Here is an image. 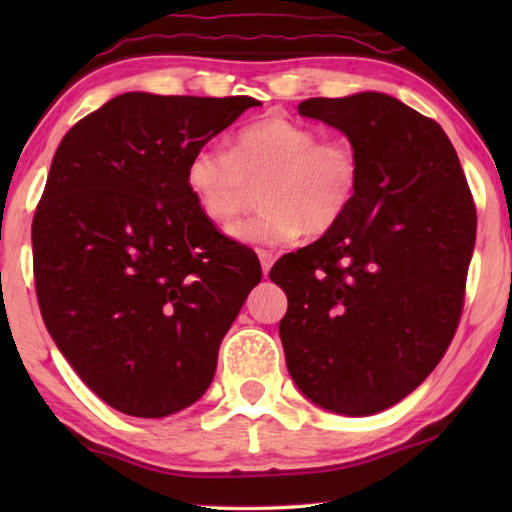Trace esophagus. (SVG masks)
Here are the masks:
<instances>
[{
  "mask_svg": "<svg viewBox=\"0 0 512 512\" xmlns=\"http://www.w3.org/2000/svg\"><path fill=\"white\" fill-rule=\"evenodd\" d=\"M258 258H261L263 275H268L270 268H272V263H275V256H272V251H265V249H261V251H258Z\"/></svg>",
  "mask_w": 512,
  "mask_h": 512,
  "instance_id": "obj_1",
  "label": "esophagus"
}]
</instances>
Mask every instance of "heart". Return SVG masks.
<instances>
[{
    "label": "heart",
    "instance_id": "heart-1",
    "mask_svg": "<svg viewBox=\"0 0 512 512\" xmlns=\"http://www.w3.org/2000/svg\"><path fill=\"white\" fill-rule=\"evenodd\" d=\"M186 188L209 221L230 228L261 188V212L233 233L247 244H284L338 226L354 205L361 163L347 139L319 137L310 125L265 114L235 132L228 151L200 146L186 163Z\"/></svg>",
    "mask_w": 512,
    "mask_h": 512
}]
</instances>
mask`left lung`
<instances>
[{"mask_svg": "<svg viewBox=\"0 0 512 512\" xmlns=\"http://www.w3.org/2000/svg\"><path fill=\"white\" fill-rule=\"evenodd\" d=\"M298 114L349 137L359 193L338 226L272 265L298 389L338 415L387 410L422 384L457 333L475 202L443 128L396 97H310Z\"/></svg>", "mask_w": 512, "mask_h": 512, "instance_id": "left-lung-1", "label": "left lung"}]
</instances>
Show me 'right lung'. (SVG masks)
<instances>
[{"mask_svg":"<svg viewBox=\"0 0 512 512\" xmlns=\"http://www.w3.org/2000/svg\"><path fill=\"white\" fill-rule=\"evenodd\" d=\"M247 95L125 93L62 137L32 221L44 324L111 408L167 417L205 394L261 263L195 205L191 153Z\"/></svg>","mask_w":512,"mask_h":512,"instance_id":"obj_1","label":"right lung"}]
</instances>
